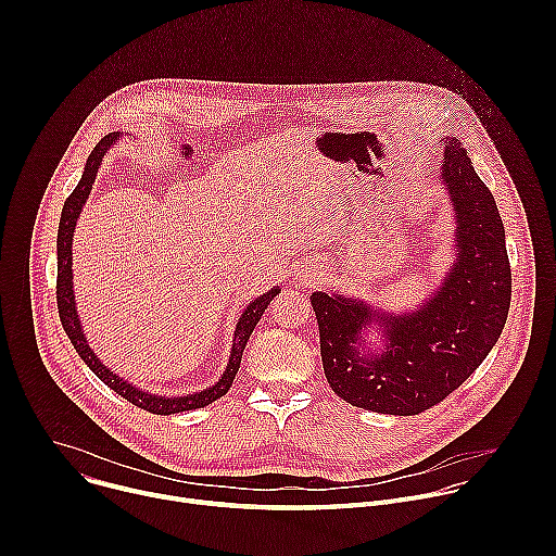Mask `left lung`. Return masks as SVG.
Returning a JSON list of instances; mask_svg holds the SVG:
<instances>
[{
	"label": "left lung",
	"instance_id": "left-lung-1",
	"mask_svg": "<svg viewBox=\"0 0 556 556\" xmlns=\"http://www.w3.org/2000/svg\"><path fill=\"white\" fill-rule=\"evenodd\" d=\"M442 182L457 219V262L442 288L414 314H380L363 301L314 292L326 378L354 407L416 416L442 403L497 343L510 307L506 232L493 193L457 138L444 147ZM383 328L386 350L369 355L359 330Z\"/></svg>",
	"mask_w": 556,
	"mask_h": 556
}]
</instances>
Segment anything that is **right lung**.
Returning a JSON list of instances; mask_svg holds the SVG:
<instances>
[{"instance_id": "1", "label": "right lung", "mask_w": 556, "mask_h": 556, "mask_svg": "<svg viewBox=\"0 0 556 556\" xmlns=\"http://www.w3.org/2000/svg\"><path fill=\"white\" fill-rule=\"evenodd\" d=\"M116 138H118V134H108L105 138L99 140V144L94 147V151L88 157V165H86V172H84L81 180H78L74 191L67 195V200L63 204V211H61L59 235H56V305H59V319H61V326H63L67 339L72 341V345L78 352V356L84 358V363L110 389H114L118 395H123V399L129 401L131 405L140 407V409H144L149 414H155V416H172V414H180V412L202 409V407L215 403L217 399H222V395L230 389L232 378H235L237 369H240L244 348H247L255 326L260 324L262 314L266 312L270 301L279 294V288L262 294L260 299H255L244 309V314L240 316V324H237V328H235V343H232V352H230L226 371L222 374L217 384H213V387H208L204 391L187 393V395H180V399H165V395H155V393H149V391H142V389L129 384L127 380L118 378L112 369H108L94 356V352L90 350V345H88V341H86V337L81 332V326H78V314H76V307H74V292H72V235H74L76 217H78V213H81V208H84V204H86V200L90 195L92 182L97 178V172H99V167L103 163V155L110 149V144L116 142Z\"/></svg>"}]
</instances>
